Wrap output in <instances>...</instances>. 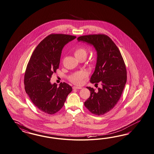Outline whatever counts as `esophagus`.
Instances as JSON below:
<instances>
[{"instance_id": "34e87169", "label": "esophagus", "mask_w": 154, "mask_h": 154, "mask_svg": "<svg viewBox=\"0 0 154 154\" xmlns=\"http://www.w3.org/2000/svg\"><path fill=\"white\" fill-rule=\"evenodd\" d=\"M81 88H82V87H78V86H73V89H81Z\"/></svg>"}]
</instances>
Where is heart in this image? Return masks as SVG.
<instances>
[{"mask_svg": "<svg viewBox=\"0 0 154 154\" xmlns=\"http://www.w3.org/2000/svg\"><path fill=\"white\" fill-rule=\"evenodd\" d=\"M75 57L78 59L86 58L88 55V51L83 47H79L74 51ZM88 76V73L85 71H80L73 73L69 77V79L71 82L75 85H81L83 82V79Z\"/></svg>", "mask_w": 154, "mask_h": 154, "instance_id": "obj_1", "label": "heart"}]
</instances>
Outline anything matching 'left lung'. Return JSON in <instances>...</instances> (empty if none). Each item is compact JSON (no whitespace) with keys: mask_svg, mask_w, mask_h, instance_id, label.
<instances>
[{"mask_svg":"<svg viewBox=\"0 0 154 154\" xmlns=\"http://www.w3.org/2000/svg\"><path fill=\"white\" fill-rule=\"evenodd\" d=\"M77 40L87 42L95 48L97 61L90 82H100L102 86L98 91L87 87L91 94L84 105L92 114L103 115L114 107L124 90L127 82L124 60L118 47L107 35H85L79 37Z\"/></svg>","mask_w":154,"mask_h":154,"instance_id":"1","label":"left lung"}]
</instances>
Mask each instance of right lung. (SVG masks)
Masks as SVG:
<instances>
[{"instance_id":"1","label":"right lung","mask_w":154,"mask_h":154,"mask_svg":"<svg viewBox=\"0 0 154 154\" xmlns=\"http://www.w3.org/2000/svg\"><path fill=\"white\" fill-rule=\"evenodd\" d=\"M75 36L66 34H50L33 51L25 72L26 92L39 110L54 114L62 108L72 88L68 84L50 83L58 69L63 47Z\"/></svg>"}]
</instances>
